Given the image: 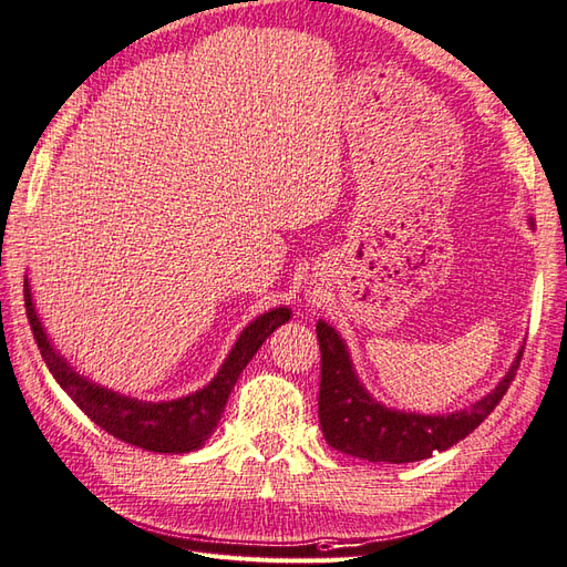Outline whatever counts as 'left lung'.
Returning <instances> with one entry per match:
<instances>
[{
  "label": "left lung",
  "mask_w": 567,
  "mask_h": 567,
  "mask_svg": "<svg viewBox=\"0 0 567 567\" xmlns=\"http://www.w3.org/2000/svg\"><path fill=\"white\" fill-rule=\"evenodd\" d=\"M317 341L322 353L317 404H320L324 440L334 450L353 454V457L390 464L427 460L433 457V452H443L474 433L501 404L517 375L524 353V349L517 353L498 388L472 409L447 413V416H421V413L392 411L378 404L358 382L347 347L327 322H317Z\"/></svg>",
  "instance_id": "obj_1"
}]
</instances>
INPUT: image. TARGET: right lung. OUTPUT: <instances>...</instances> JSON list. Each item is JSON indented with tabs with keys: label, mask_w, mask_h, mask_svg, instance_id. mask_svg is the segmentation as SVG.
I'll return each instance as SVG.
<instances>
[{
	"label": "right lung",
	"mask_w": 567,
	"mask_h": 567,
	"mask_svg": "<svg viewBox=\"0 0 567 567\" xmlns=\"http://www.w3.org/2000/svg\"><path fill=\"white\" fill-rule=\"evenodd\" d=\"M23 300L25 317L31 322L33 339L40 349V355L48 363L52 378L58 380L60 388L74 399V404L86 413V416L101 425L105 433L142 447L148 452H171L183 454L202 447L212 437L220 421V413L226 409L230 390L236 388L240 372L252 361V355L276 327L291 320V310L276 308L265 312L257 320L245 327L236 347L228 353L226 363L220 365L218 375L206 384L204 390L175 399V402H140V399L122 396L110 392L99 384L81 378L74 368H69L64 358L50 347L43 327L38 322V315L29 291V279H23Z\"/></svg>",
	"instance_id": "1"
}]
</instances>
